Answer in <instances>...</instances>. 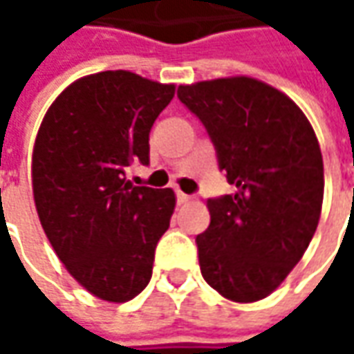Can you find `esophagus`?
I'll use <instances>...</instances> for the list:
<instances>
[{"label": "esophagus", "instance_id": "obj_1", "mask_svg": "<svg viewBox=\"0 0 354 354\" xmlns=\"http://www.w3.org/2000/svg\"><path fill=\"white\" fill-rule=\"evenodd\" d=\"M189 201H191V195L177 191V203H179V205H185V203H189Z\"/></svg>", "mask_w": 354, "mask_h": 354}]
</instances>
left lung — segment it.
<instances>
[{"label": "left lung", "mask_w": 354, "mask_h": 354, "mask_svg": "<svg viewBox=\"0 0 354 354\" xmlns=\"http://www.w3.org/2000/svg\"><path fill=\"white\" fill-rule=\"evenodd\" d=\"M177 98L201 120L218 169L236 187L207 201L201 274L226 299H264L301 260L319 223L325 181L315 131L286 94L248 76L179 86Z\"/></svg>", "instance_id": "obj_1"}]
</instances>
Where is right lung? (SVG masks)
<instances>
[{
  "label": "right lung",
  "mask_w": 354,
  "mask_h": 354,
  "mask_svg": "<svg viewBox=\"0 0 354 354\" xmlns=\"http://www.w3.org/2000/svg\"><path fill=\"white\" fill-rule=\"evenodd\" d=\"M173 94V84L128 71L84 76L50 104L37 133L39 221L71 276L104 301L143 292L169 228L175 193L133 185L128 169L149 163V131Z\"/></svg>",
  "instance_id": "1"
}]
</instances>
